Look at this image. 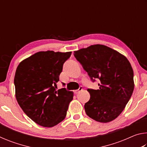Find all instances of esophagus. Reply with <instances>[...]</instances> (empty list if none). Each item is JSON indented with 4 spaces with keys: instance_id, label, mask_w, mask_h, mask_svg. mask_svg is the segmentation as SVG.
Listing matches in <instances>:
<instances>
[{
    "instance_id": "obj_1",
    "label": "esophagus",
    "mask_w": 147,
    "mask_h": 147,
    "mask_svg": "<svg viewBox=\"0 0 147 147\" xmlns=\"http://www.w3.org/2000/svg\"><path fill=\"white\" fill-rule=\"evenodd\" d=\"M82 89H83L82 86H80V88L78 89H76V90L74 91V94H78L80 91H81L82 90Z\"/></svg>"
}]
</instances>
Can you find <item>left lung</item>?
I'll list each match as a JSON object with an SVG mask.
<instances>
[{
	"mask_svg": "<svg viewBox=\"0 0 147 147\" xmlns=\"http://www.w3.org/2000/svg\"><path fill=\"white\" fill-rule=\"evenodd\" d=\"M74 56L91 80H100L99 89H88L90 99L84 105L87 115L100 123H108L120 115L134 89V71L125 56L102 45L74 52Z\"/></svg>",
	"mask_w": 147,
	"mask_h": 147,
	"instance_id": "1",
	"label": "left lung"
}]
</instances>
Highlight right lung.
I'll use <instances>...</instances> for the list:
<instances>
[{"label": "right lung", "mask_w": 147, "mask_h": 147, "mask_svg": "<svg viewBox=\"0 0 147 147\" xmlns=\"http://www.w3.org/2000/svg\"><path fill=\"white\" fill-rule=\"evenodd\" d=\"M71 55V52H39L17 67L14 78L17 102L39 125L53 127L65 117L73 92L65 88L57 91L56 87L63 63Z\"/></svg>", "instance_id": "right-lung-1"}]
</instances>
